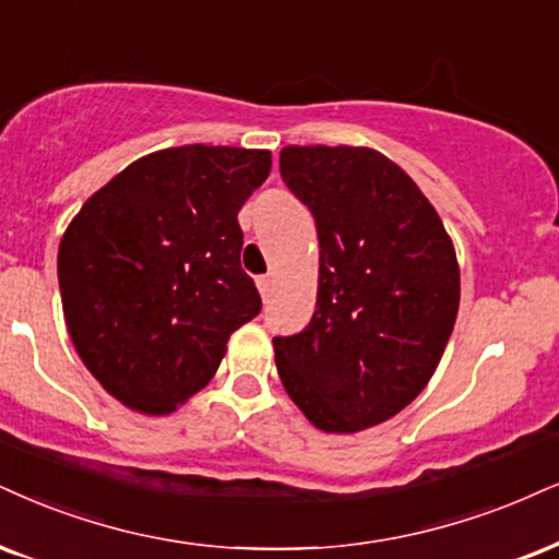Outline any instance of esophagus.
<instances>
[{
    "label": "esophagus",
    "mask_w": 559,
    "mask_h": 559,
    "mask_svg": "<svg viewBox=\"0 0 559 559\" xmlns=\"http://www.w3.org/2000/svg\"><path fill=\"white\" fill-rule=\"evenodd\" d=\"M257 287H259V293H261V298H269V295H272V290H274V280L269 277V274H264V277H259L257 280Z\"/></svg>",
    "instance_id": "esophagus-1"
}]
</instances>
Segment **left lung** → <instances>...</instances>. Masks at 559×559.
<instances>
[{"label":"left lung","instance_id":"left-lung-1","mask_svg":"<svg viewBox=\"0 0 559 559\" xmlns=\"http://www.w3.org/2000/svg\"><path fill=\"white\" fill-rule=\"evenodd\" d=\"M280 174L321 248L311 323L274 336L282 385L323 432L385 423L425 389L456 323L451 238L419 186L370 147L290 144Z\"/></svg>","mask_w":559,"mask_h":559}]
</instances>
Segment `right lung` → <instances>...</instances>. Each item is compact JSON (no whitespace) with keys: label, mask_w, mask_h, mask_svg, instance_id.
I'll use <instances>...</instances> for the list:
<instances>
[{"label":"right lung","mask_w":559,"mask_h":559,"mask_svg":"<svg viewBox=\"0 0 559 559\" xmlns=\"http://www.w3.org/2000/svg\"><path fill=\"white\" fill-rule=\"evenodd\" d=\"M269 170L266 150H160L69 223L59 246L69 336L121 404L174 412L210 383L230 334L259 316V290L240 269L238 212Z\"/></svg>","instance_id":"add662e5"}]
</instances>
